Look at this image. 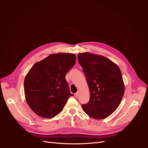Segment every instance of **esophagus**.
<instances>
[{
	"label": "esophagus",
	"mask_w": 148,
	"mask_h": 148,
	"mask_svg": "<svg viewBox=\"0 0 148 148\" xmlns=\"http://www.w3.org/2000/svg\"><path fill=\"white\" fill-rule=\"evenodd\" d=\"M79 92L78 91L77 93H75V94H74V96H75V98H78V96H79Z\"/></svg>",
	"instance_id": "34e87169"
}]
</instances>
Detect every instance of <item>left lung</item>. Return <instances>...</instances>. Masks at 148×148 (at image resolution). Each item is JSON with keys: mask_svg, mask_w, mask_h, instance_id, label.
I'll return each mask as SVG.
<instances>
[{"mask_svg": "<svg viewBox=\"0 0 148 148\" xmlns=\"http://www.w3.org/2000/svg\"><path fill=\"white\" fill-rule=\"evenodd\" d=\"M78 60L86 75L90 92L83 111L94 119H102L118 107L125 92L119 67L110 59L90 53H79Z\"/></svg>", "mask_w": 148, "mask_h": 148, "instance_id": "1", "label": "left lung"}]
</instances>
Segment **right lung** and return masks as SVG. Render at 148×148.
<instances>
[{"label":"right lung","instance_id":"1","mask_svg":"<svg viewBox=\"0 0 148 148\" xmlns=\"http://www.w3.org/2000/svg\"><path fill=\"white\" fill-rule=\"evenodd\" d=\"M76 56L71 53L49 55L36 62L24 81L25 98L37 115L51 118L64 108L71 94L66 75L74 66Z\"/></svg>","mask_w":148,"mask_h":148}]
</instances>
